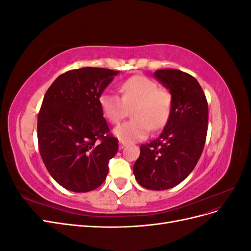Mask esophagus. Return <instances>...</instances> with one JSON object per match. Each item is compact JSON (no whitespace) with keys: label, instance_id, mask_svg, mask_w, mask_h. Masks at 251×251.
<instances>
[{"label":"esophagus","instance_id":"1","mask_svg":"<svg viewBox=\"0 0 251 251\" xmlns=\"http://www.w3.org/2000/svg\"><path fill=\"white\" fill-rule=\"evenodd\" d=\"M126 148V143L119 141V150H124Z\"/></svg>","mask_w":251,"mask_h":251}]
</instances>
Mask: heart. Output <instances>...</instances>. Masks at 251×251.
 Segmentation results:
<instances>
[{
    "instance_id": "heart-1",
    "label": "heart",
    "mask_w": 251,
    "mask_h": 251,
    "mask_svg": "<svg viewBox=\"0 0 251 251\" xmlns=\"http://www.w3.org/2000/svg\"><path fill=\"white\" fill-rule=\"evenodd\" d=\"M123 98L112 92H103L98 102L105 119L118 124L133 109L132 120L119 125L113 134L125 143L140 141L148 137L151 127H163L171 115L172 95L169 91L159 89L151 79L136 75L126 80L120 88Z\"/></svg>"
}]
</instances>
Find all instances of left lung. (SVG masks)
<instances>
[{
    "mask_svg": "<svg viewBox=\"0 0 251 251\" xmlns=\"http://www.w3.org/2000/svg\"><path fill=\"white\" fill-rule=\"evenodd\" d=\"M154 77L172 95L171 115L160 136L140 147L133 172L141 186L164 191L181 183L198 163L206 140L208 104L192 75L163 69Z\"/></svg>",
    "mask_w": 251,
    "mask_h": 251,
    "instance_id": "1",
    "label": "left lung"
}]
</instances>
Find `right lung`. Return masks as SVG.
<instances>
[{
    "label": "right lung",
    "instance_id": "add662e5",
    "mask_svg": "<svg viewBox=\"0 0 251 251\" xmlns=\"http://www.w3.org/2000/svg\"><path fill=\"white\" fill-rule=\"evenodd\" d=\"M119 71L86 67L53 81L37 116L43 161L59 185L87 193L103 183L118 140L109 134L100 96Z\"/></svg>",
    "mask_w": 251,
    "mask_h": 251
}]
</instances>
